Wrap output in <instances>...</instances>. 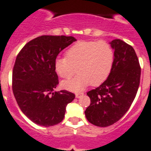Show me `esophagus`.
Returning <instances> with one entry per match:
<instances>
[{
  "instance_id": "34e87169",
  "label": "esophagus",
  "mask_w": 151,
  "mask_h": 151,
  "mask_svg": "<svg viewBox=\"0 0 151 151\" xmlns=\"http://www.w3.org/2000/svg\"><path fill=\"white\" fill-rule=\"evenodd\" d=\"M83 93H76L75 94V96L76 98H78V99H79V98H81V97L83 96Z\"/></svg>"
}]
</instances>
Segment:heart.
Masks as SVG:
<instances>
[{"label": "heart", "instance_id": "obj_1", "mask_svg": "<svg viewBox=\"0 0 151 151\" xmlns=\"http://www.w3.org/2000/svg\"><path fill=\"white\" fill-rule=\"evenodd\" d=\"M114 54L104 41H78L66 52V58L55 60V70L60 78L73 79L62 82V87L80 92L91 84L98 86L108 78L112 70Z\"/></svg>", "mask_w": 151, "mask_h": 151}]
</instances>
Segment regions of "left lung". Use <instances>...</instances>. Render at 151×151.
I'll list each match as a JSON object with an SVG mask.
<instances>
[{"instance_id":"8db88e82","label":"left lung","mask_w":151,"mask_h":151,"mask_svg":"<svg viewBox=\"0 0 151 151\" xmlns=\"http://www.w3.org/2000/svg\"><path fill=\"white\" fill-rule=\"evenodd\" d=\"M114 50L112 70L107 79L87 92L91 99L85 110L90 123L99 127L110 126L128 111L138 91L141 69L133 48L120 39L110 41Z\"/></svg>"}]
</instances>
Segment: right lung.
Here are the masks:
<instances>
[{"label":"right lung","instance_id":"obj_1","mask_svg":"<svg viewBox=\"0 0 151 151\" xmlns=\"http://www.w3.org/2000/svg\"><path fill=\"white\" fill-rule=\"evenodd\" d=\"M76 41L73 37H38L17 55L12 72L13 94L20 110L35 124L49 127L60 123L66 106L75 98L66 90L55 91L59 84L55 60Z\"/></svg>","mask_w":151,"mask_h":151}]
</instances>
